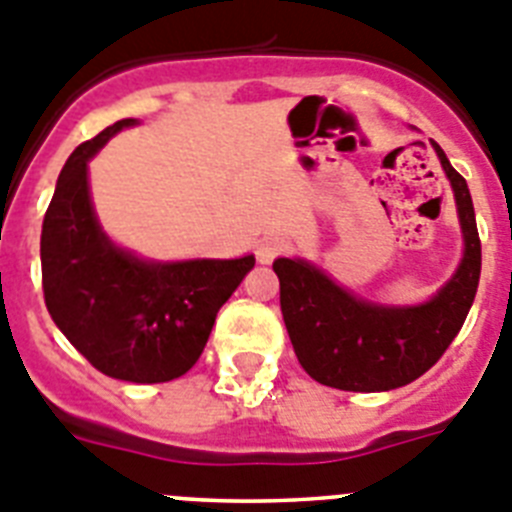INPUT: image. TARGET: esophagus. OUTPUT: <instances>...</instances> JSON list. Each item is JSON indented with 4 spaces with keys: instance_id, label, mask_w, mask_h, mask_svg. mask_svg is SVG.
I'll use <instances>...</instances> for the list:
<instances>
[{
    "instance_id": "1",
    "label": "esophagus",
    "mask_w": 512,
    "mask_h": 512,
    "mask_svg": "<svg viewBox=\"0 0 512 512\" xmlns=\"http://www.w3.org/2000/svg\"><path fill=\"white\" fill-rule=\"evenodd\" d=\"M287 248V240L279 238V235H266V238L259 240V246H256V259L261 264H272L277 259L279 253Z\"/></svg>"
}]
</instances>
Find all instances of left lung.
<instances>
[{
	"instance_id": "8db88e82",
	"label": "left lung",
	"mask_w": 512,
	"mask_h": 512,
	"mask_svg": "<svg viewBox=\"0 0 512 512\" xmlns=\"http://www.w3.org/2000/svg\"><path fill=\"white\" fill-rule=\"evenodd\" d=\"M456 196L464 259L422 305L388 308L355 298L303 259H277L279 305L300 365L313 381L339 391H391L425 375L451 347L474 303L482 243L464 176L432 142Z\"/></svg>"
}]
</instances>
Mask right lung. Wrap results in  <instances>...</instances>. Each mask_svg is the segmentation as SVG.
I'll return each mask as SVG.
<instances>
[{"label": "right lung", "mask_w": 512, "mask_h": 512, "mask_svg": "<svg viewBox=\"0 0 512 512\" xmlns=\"http://www.w3.org/2000/svg\"><path fill=\"white\" fill-rule=\"evenodd\" d=\"M121 119L69 155L41 230L43 298L72 347L108 378L165 383L196 365L217 310L256 259L144 261L100 230L87 186V160Z\"/></svg>", "instance_id": "1"}]
</instances>
